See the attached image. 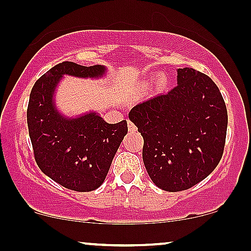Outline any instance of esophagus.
Listing matches in <instances>:
<instances>
[{"instance_id":"esophagus-1","label":"esophagus","mask_w":251,"mask_h":251,"mask_svg":"<svg viewBox=\"0 0 251 251\" xmlns=\"http://www.w3.org/2000/svg\"><path fill=\"white\" fill-rule=\"evenodd\" d=\"M128 129H129V131H131V133H134V131H136V126L134 125L133 122H131V121H129L128 120Z\"/></svg>"}]
</instances>
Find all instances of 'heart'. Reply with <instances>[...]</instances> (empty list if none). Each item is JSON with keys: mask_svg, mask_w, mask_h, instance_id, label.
Masks as SVG:
<instances>
[{"mask_svg": "<svg viewBox=\"0 0 251 251\" xmlns=\"http://www.w3.org/2000/svg\"><path fill=\"white\" fill-rule=\"evenodd\" d=\"M155 81H157L158 87H164V86L166 85V77L164 76V75H158Z\"/></svg>", "mask_w": 251, "mask_h": 251, "instance_id": "1", "label": "heart"}]
</instances>
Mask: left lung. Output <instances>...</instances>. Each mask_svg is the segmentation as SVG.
<instances>
[{"mask_svg": "<svg viewBox=\"0 0 251 251\" xmlns=\"http://www.w3.org/2000/svg\"><path fill=\"white\" fill-rule=\"evenodd\" d=\"M129 120L144 137L145 168L163 190L194 187L223 157L225 101L211 77L193 68L177 69L176 87L137 104Z\"/></svg>", "mask_w": 251, "mask_h": 251, "instance_id": "obj_1", "label": "left lung"}]
</instances>
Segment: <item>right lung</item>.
<instances>
[{"instance_id": "add662e5", "label": "right lung", "mask_w": 251, "mask_h": 251, "mask_svg": "<svg viewBox=\"0 0 251 251\" xmlns=\"http://www.w3.org/2000/svg\"><path fill=\"white\" fill-rule=\"evenodd\" d=\"M105 73L99 64L62 62L39 77L29 94L27 126L37 165L67 189L92 191L103 184L128 126L126 121L110 125L93 111L66 117L53 94L64 75L98 79Z\"/></svg>"}]
</instances>
